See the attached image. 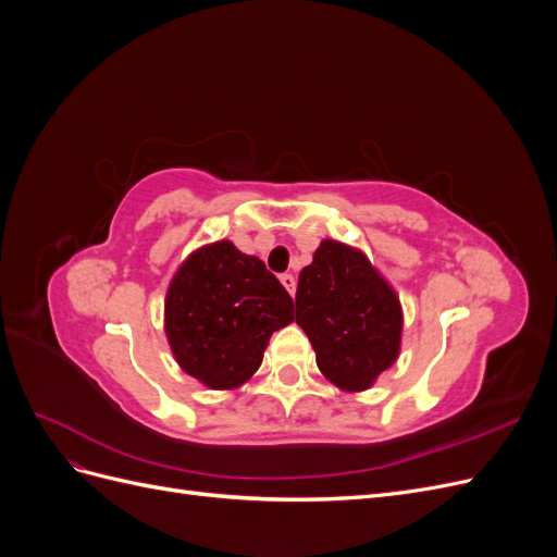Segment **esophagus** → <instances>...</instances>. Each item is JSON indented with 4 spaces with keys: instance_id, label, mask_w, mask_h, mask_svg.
<instances>
[{
    "instance_id": "1",
    "label": "esophagus",
    "mask_w": 557,
    "mask_h": 557,
    "mask_svg": "<svg viewBox=\"0 0 557 557\" xmlns=\"http://www.w3.org/2000/svg\"><path fill=\"white\" fill-rule=\"evenodd\" d=\"M281 283L285 285V290H288L293 297H295V290H297V278L293 274H283L281 276Z\"/></svg>"
}]
</instances>
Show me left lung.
Listing matches in <instances>:
<instances>
[{
    "instance_id": "8db88e82",
    "label": "left lung",
    "mask_w": 557,
    "mask_h": 557,
    "mask_svg": "<svg viewBox=\"0 0 557 557\" xmlns=\"http://www.w3.org/2000/svg\"><path fill=\"white\" fill-rule=\"evenodd\" d=\"M295 307L318 369L342 391H367L399 356V297L358 248L320 242L299 274Z\"/></svg>"
}]
</instances>
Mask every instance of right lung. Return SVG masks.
<instances>
[{
  "label": "right lung",
  "mask_w": 557,
  "mask_h": 557,
  "mask_svg": "<svg viewBox=\"0 0 557 557\" xmlns=\"http://www.w3.org/2000/svg\"><path fill=\"white\" fill-rule=\"evenodd\" d=\"M293 297L232 242L195 250L170 283L164 332L185 374L232 391L258 372L269 336L290 325Z\"/></svg>",
  "instance_id": "1"
}]
</instances>
